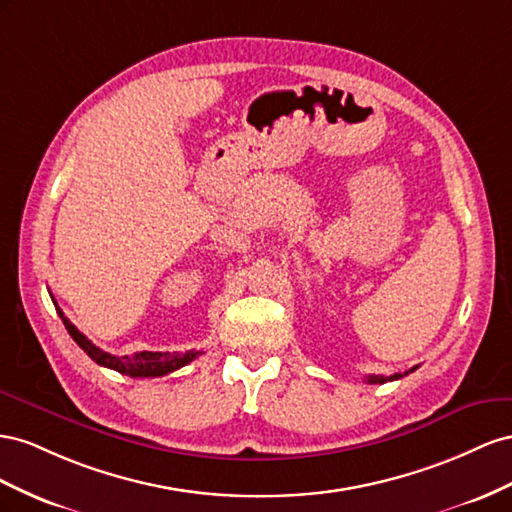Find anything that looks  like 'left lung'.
I'll return each mask as SVG.
<instances>
[{
	"label": "left lung",
	"mask_w": 512,
	"mask_h": 512,
	"mask_svg": "<svg viewBox=\"0 0 512 512\" xmlns=\"http://www.w3.org/2000/svg\"><path fill=\"white\" fill-rule=\"evenodd\" d=\"M412 371H416V367H414V369H410V371H405L403 375L412 373ZM403 375H401V373H394V375H390V377H386V375H369V377H367V382H369V384H386V382H392V379H401Z\"/></svg>",
	"instance_id": "left-lung-1"
}]
</instances>
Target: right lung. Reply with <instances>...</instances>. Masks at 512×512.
Segmentation results:
<instances>
[{
	"label": "right lung",
	"mask_w": 512,
	"mask_h": 512,
	"mask_svg": "<svg viewBox=\"0 0 512 512\" xmlns=\"http://www.w3.org/2000/svg\"><path fill=\"white\" fill-rule=\"evenodd\" d=\"M53 304H55L57 315L62 317L68 334H70L72 339H75V343L83 349V352L90 356L96 364H100V367L113 369V371H118L122 375H130V377H163V375H169L173 371H178L180 367H184V364L193 362L201 354V352H195V349H191V352H186V354H178V352H173V354L171 352H139V354H133V356H113V354H107V352H102L100 347H96L90 339H87L85 334H81L75 324H70V319L62 313V309H60V306H57L55 300H53Z\"/></svg>",
	"instance_id": "add662e5"
}]
</instances>
